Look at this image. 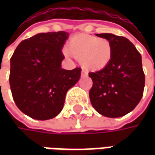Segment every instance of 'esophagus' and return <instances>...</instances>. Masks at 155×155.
Wrapping results in <instances>:
<instances>
[{"instance_id":"obj_1","label":"esophagus","mask_w":155,"mask_h":155,"mask_svg":"<svg viewBox=\"0 0 155 155\" xmlns=\"http://www.w3.org/2000/svg\"><path fill=\"white\" fill-rule=\"evenodd\" d=\"M86 76H88L87 72H85V71H81V77H86Z\"/></svg>"}]
</instances>
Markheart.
Listing matches in <instances>:
<instances>
[{
    "instance_id": "b5f03b06",
    "label": "heart",
    "mask_w": 155,
    "mask_h": 155,
    "mask_svg": "<svg viewBox=\"0 0 155 155\" xmlns=\"http://www.w3.org/2000/svg\"><path fill=\"white\" fill-rule=\"evenodd\" d=\"M66 51L71 56L80 60L85 70L100 71L110 63L114 47L110 40L87 34L72 36L66 45Z\"/></svg>"
}]
</instances>
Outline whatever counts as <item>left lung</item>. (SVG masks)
Listing matches in <instances>:
<instances>
[{"label": "left lung", "mask_w": 155, "mask_h": 155, "mask_svg": "<svg viewBox=\"0 0 155 155\" xmlns=\"http://www.w3.org/2000/svg\"><path fill=\"white\" fill-rule=\"evenodd\" d=\"M111 41L114 54L104 70L91 72L90 100L104 116L118 118L132 111L143 96L145 77L141 54L129 40L110 33L96 34Z\"/></svg>", "instance_id": "8db88e82"}]
</instances>
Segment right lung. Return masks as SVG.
Segmentation results:
<instances>
[{"label":"right lung","instance_id":"right-lung-1","mask_svg":"<svg viewBox=\"0 0 155 155\" xmlns=\"http://www.w3.org/2000/svg\"><path fill=\"white\" fill-rule=\"evenodd\" d=\"M68 36L64 31L37 34L21 41L11 58L12 97L32 119L46 120L60 114L67 91L81 77V68H61V50Z\"/></svg>","mask_w":155,"mask_h":155}]
</instances>
